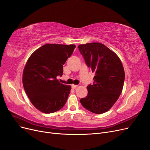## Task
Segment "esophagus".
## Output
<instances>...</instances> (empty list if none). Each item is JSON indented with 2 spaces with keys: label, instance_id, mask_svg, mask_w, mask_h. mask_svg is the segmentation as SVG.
<instances>
[{
  "label": "esophagus",
  "instance_id": "esophagus-1",
  "mask_svg": "<svg viewBox=\"0 0 150 150\" xmlns=\"http://www.w3.org/2000/svg\"><path fill=\"white\" fill-rule=\"evenodd\" d=\"M77 87H78V85H75V84H72V85H71V88H72L73 89H75Z\"/></svg>",
  "mask_w": 150,
  "mask_h": 150
}]
</instances>
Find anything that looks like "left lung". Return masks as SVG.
Masks as SVG:
<instances>
[{
  "label": "left lung",
  "mask_w": 150,
  "mask_h": 150,
  "mask_svg": "<svg viewBox=\"0 0 150 150\" xmlns=\"http://www.w3.org/2000/svg\"><path fill=\"white\" fill-rule=\"evenodd\" d=\"M87 66L95 74L94 83L87 86L88 95L80 99L81 105L96 114L107 112L122 92L125 70L118 56L101 43L79 45Z\"/></svg>",
  "instance_id": "obj_1"
}]
</instances>
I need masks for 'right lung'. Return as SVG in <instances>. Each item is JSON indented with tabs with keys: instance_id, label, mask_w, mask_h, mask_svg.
Segmentation results:
<instances>
[{
	"instance_id": "1",
	"label": "right lung",
	"mask_w": 150,
	"mask_h": 150,
	"mask_svg": "<svg viewBox=\"0 0 150 150\" xmlns=\"http://www.w3.org/2000/svg\"><path fill=\"white\" fill-rule=\"evenodd\" d=\"M75 45L45 44L28 59L23 71L25 92L37 109L51 113L66 103L71 86L57 79L63 74V65L72 54Z\"/></svg>"
}]
</instances>
